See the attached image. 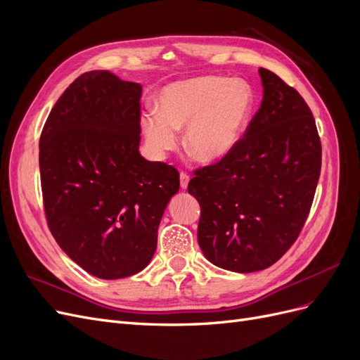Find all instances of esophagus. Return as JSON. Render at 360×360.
Segmentation results:
<instances>
[{
  "instance_id": "obj_1",
  "label": "esophagus",
  "mask_w": 360,
  "mask_h": 360,
  "mask_svg": "<svg viewBox=\"0 0 360 360\" xmlns=\"http://www.w3.org/2000/svg\"><path fill=\"white\" fill-rule=\"evenodd\" d=\"M189 180H191V177L188 176V174L181 171V172H180V188H181V189H186Z\"/></svg>"
}]
</instances>
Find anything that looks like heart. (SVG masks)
Here are the masks:
<instances>
[{"mask_svg": "<svg viewBox=\"0 0 360 360\" xmlns=\"http://www.w3.org/2000/svg\"><path fill=\"white\" fill-rule=\"evenodd\" d=\"M254 96L243 81L200 76L167 85L158 97V112L141 120L147 144L165 155L179 144L201 162L225 158L242 138L252 111Z\"/></svg>", "mask_w": 360, "mask_h": 360, "instance_id": "obj_1", "label": "heart"}]
</instances>
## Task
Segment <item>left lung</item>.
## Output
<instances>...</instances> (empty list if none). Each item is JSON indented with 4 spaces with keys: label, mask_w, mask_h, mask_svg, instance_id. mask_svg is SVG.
<instances>
[{
    "label": "left lung",
    "mask_w": 360,
    "mask_h": 360,
    "mask_svg": "<svg viewBox=\"0 0 360 360\" xmlns=\"http://www.w3.org/2000/svg\"><path fill=\"white\" fill-rule=\"evenodd\" d=\"M263 101L243 138L213 165L195 169L198 245L225 270L249 274L275 264L307 222L321 171V143L303 97L258 69Z\"/></svg>",
    "instance_id": "1"
}]
</instances>
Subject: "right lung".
Here are the masks:
<instances>
[{
    "instance_id": "1",
    "label": "right lung",
    "mask_w": 360,
    "mask_h": 360,
    "mask_svg": "<svg viewBox=\"0 0 360 360\" xmlns=\"http://www.w3.org/2000/svg\"><path fill=\"white\" fill-rule=\"evenodd\" d=\"M141 93L108 70L82 73L61 94L40 135V183L49 230L93 276L143 270L179 171L139 155Z\"/></svg>"
}]
</instances>
